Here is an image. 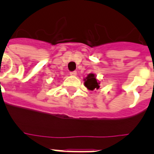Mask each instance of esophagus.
I'll return each mask as SVG.
<instances>
[{"mask_svg":"<svg viewBox=\"0 0 154 154\" xmlns=\"http://www.w3.org/2000/svg\"><path fill=\"white\" fill-rule=\"evenodd\" d=\"M70 74L72 76H76L77 75V72L76 71H72V72H70Z\"/></svg>","mask_w":154,"mask_h":154,"instance_id":"34e87169","label":"esophagus"}]
</instances>
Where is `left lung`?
<instances>
[{
	"mask_svg": "<svg viewBox=\"0 0 154 154\" xmlns=\"http://www.w3.org/2000/svg\"><path fill=\"white\" fill-rule=\"evenodd\" d=\"M99 82H97L96 79V77L94 76V74L90 73L88 75V77L85 79V86L86 87L87 89L89 90H94V89H99Z\"/></svg>",
	"mask_w": 154,
	"mask_h": 154,
	"instance_id": "obj_1",
	"label": "left lung"
}]
</instances>
